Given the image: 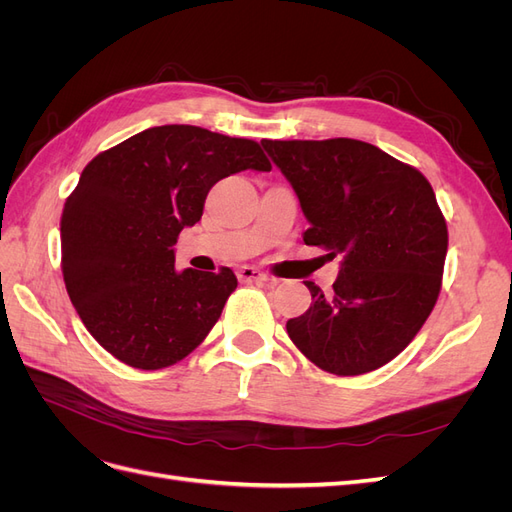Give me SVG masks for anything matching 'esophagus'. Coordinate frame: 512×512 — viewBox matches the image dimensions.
I'll list each match as a JSON object with an SVG mask.
<instances>
[{
  "mask_svg": "<svg viewBox=\"0 0 512 512\" xmlns=\"http://www.w3.org/2000/svg\"><path fill=\"white\" fill-rule=\"evenodd\" d=\"M237 277H239V282H245V284H252V282H256V284H267V282L271 280V277H269L267 273H262V271H258L256 267H250V265L239 267Z\"/></svg>",
  "mask_w": 512,
  "mask_h": 512,
  "instance_id": "1",
  "label": "esophagus"
}]
</instances>
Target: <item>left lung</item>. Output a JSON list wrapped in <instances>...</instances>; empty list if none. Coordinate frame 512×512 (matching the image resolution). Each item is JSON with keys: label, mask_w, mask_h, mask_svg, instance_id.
I'll use <instances>...</instances> for the list:
<instances>
[{"label": "left lung", "mask_w": 512, "mask_h": 512, "mask_svg": "<svg viewBox=\"0 0 512 512\" xmlns=\"http://www.w3.org/2000/svg\"><path fill=\"white\" fill-rule=\"evenodd\" d=\"M297 192L307 245L342 256L337 282L286 322L309 361L335 376L374 371L404 350L438 301L446 220L429 181L382 149L354 141H262Z\"/></svg>", "instance_id": "1"}]
</instances>
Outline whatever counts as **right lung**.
Returning <instances> with one entry per match:
<instances>
[{"label": "right lung", "mask_w": 512, "mask_h": 512, "mask_svg": "<svg viewBox=\"0 0 512 512\" xmlns=\"http://www.w3.org/2000/svg\"><path fill=\"white\" fill-rule=\"evenodd\" d=\"M271 170L260 145L198 126H158L91 160L61 213V271L96 342L136 369L185 359L222 316L237 277L175 271V243L215 183Z\"/></svg>", "instance_id": "right-lung-1"}]
</instances>
